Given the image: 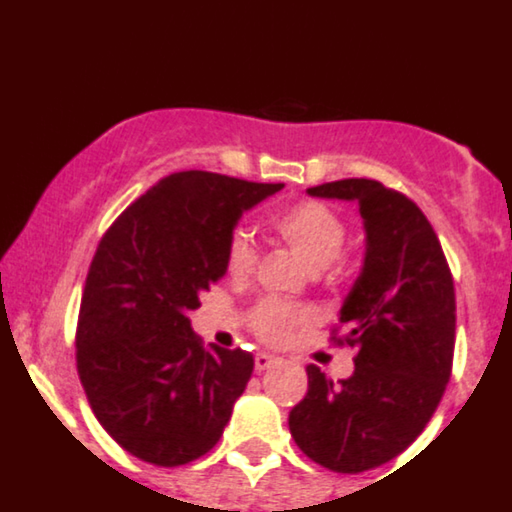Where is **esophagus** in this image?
I'll use <instances>...</instances> for the list:
<instances>
[{
    "mask_svg": "<svg viewBox=\"0 0 512 512\" xmlns=\"http://www.w3.org/2000/svg\"><path fill=\"white\" fill-rule=\"evenodd\" d=\"M274 363H279V360L274 358V355H270V353H257L255 355V370H257V373H262V370L272 368Z\"/></svg>",
    "mask_w": 512,
    "mask_h": 512,
    "instance_id": "34e87169",
    "label": "esophagus"
}]
</instances>
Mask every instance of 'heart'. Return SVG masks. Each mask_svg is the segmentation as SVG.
<instances>
[{"instance_id":"obj_1","label":"heart","mask_w":512,"mask_h":512,"mask_svg":"<svg viewBox=\"0 0 512 512\" xmlns=\"http://www.w3.org/2000/svg\"><path fill=\"white\" fill-rule=\"evenodd\" d=\"M270 228L279 240L297 252L311 270H324L338 260L348 240V225L331 206L321 201H299L270 213ZM257 252L245 230H235L225 250V267L235 279H245L255 270ZM309 311L282 299H260L247 314V326L260 341L282 346L292 338Z\"/></svg>"}]
</instances>
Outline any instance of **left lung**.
<instances>
[{"label":"left lung","instance_id":"8db88e82","mask_svg":"<svg viewBox=\"0 0 512 512\" xmlns=\"http://www.w3.org/2000/svg\"><path fill=\"white\" fill-rule=\"evenodd\" d=\"M311 196L360 206L365 265L343 301L331 341L355 348L351 378L333 385L306 365L309 390L289 412V432L311 461L336 473L383 466L422 434L451 378L454 277L427 215L373 179H341Z\"/></svg>","mask_w":512,"mask_h":512}]
</instances>
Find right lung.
Masks as SVG:
<instances>
[{"mask_svg": "<svg viewBox=\"0 0 512 512\" xmlns=\"http://www.w3.org/2000/svg\"><path fill=\"white\" fill-rule=\"evenodd\" d=\"M282 186L179 171L102 235L80 299L75 363L98 422L137 459L184 466L218 444L255 358L203 348L188 311L228 270L242 211Z\"/></svg>", "mask_w": 512, "mask_h": 512, "instance_id": "1", "label": "right lung"}]
</instances>
